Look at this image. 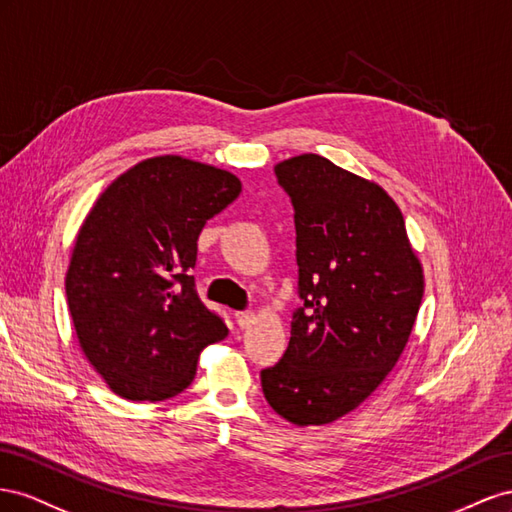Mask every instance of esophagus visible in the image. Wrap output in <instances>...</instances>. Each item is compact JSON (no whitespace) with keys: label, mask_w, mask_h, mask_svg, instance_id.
I'll list each match as a JSON object with an SVG mask.
<instances>
[{"label":"esophagus","mask_w":512,"mask_h":512,"mask_svg":"<svg viewBox=\"0 0 512 512\" xmlns=\"http://www.w3.org/2000/svg\"><path fill=\"white\" fill-rule=\"evenodd\" d=\"M236 321H238L240 328L251 326L253 321H255V313H253V311H238V313H236Z\"/></svg>","instance_id":"esophagus-1"}]
</instances>
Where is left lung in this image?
Instances as JSON below:
<instances>
[{"label":"left lung","instance_id":"left-lung-1","mask_svg":"<svg viewBox=\"0 0 512 512\" xmlns=\"http://www.w3.org/2000/svg\"><path fill=\"white\" fill-rule=\"evenodd\" d=\"M276 180L294 203L298 294L283 358L261 371L272 410L330 425L397 364L425 291L403 214L382 186L319 154L287 158Z\"/></svg>","mask_w":512,"mask_h":512}]
</instances>
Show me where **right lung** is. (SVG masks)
Here are the masks:
<instances>
[{
	"label": "right lung",
	"instance_id": "obj_1",
	"mask_svg": "<svg viewBox=\"0 0 512 512\" xmlns=\"http://www.w3.org/2000/svg\"><path fill=\"white\" fill-rule=\"evenodd\" d=\"M236 175L154 156L113 180L77 233L66 298L85 358L128 401H165L191 386L203 347L227 337L197 296V238L236 201Z\"/></svg>",
	"mask_w": 512,
	"mask_h": 512
}]
</instances>
